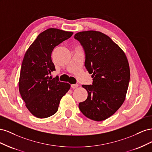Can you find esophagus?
Here are the masks:
<instances>
[{
    "label": "esophagus",
    "instance_id": "obj_1",
    "mask_svg": "<svg viewBox=\"0 0 152 152\" xmlns=\"http://www.w3.org/2000/svg\"><path fill=\"white\" fill-rule=\"evenodd\" d=\"M78 86H79V85H78V84H72V85L71 86L72 88H73V89L77 88V87H78Z\"/></svg>",
    "mask_w": 152,
    "mask_h": 152
}]
</instances>
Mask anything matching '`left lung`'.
Masks as SVG:
<instances>
[{"label": "left lung", "instance_id": "8db88e82", "mask_svg": "<svg viewBox=\"0 0 152 152\" xmlns=\"http://www.w3.org/2000/svg\"><path fill=\"white\" fill-rule=\"evenodd\" d=\"M74 38L84 49L85 66L93 80L92 85H82L88 95L79 103V109L91 120H106L126 99L130 80L127 57L117 44L100 31L78 32Z\"/></svg>", "mask_w": 152, "mask_h": 152}]
</instances>
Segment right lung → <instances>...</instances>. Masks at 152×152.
Segmentation results:
<instances>
[{"mask_svg":"<svg viewBox=\"0 0 152 152\" xmlns=\"http://www.w3.org/2000/svg\"><path fill=\"white\" fill-rule=\"evenodd\" d=\"M73 32L49 28L40 33L31 44L22 62L19 91L30 112L39 118L56 113L60 100L70 84L49 77L56 70L51 59L54 48L68 39Z\"/></svg>","mask_w":152,"mask_h":152,"instance_id":"add662e5","label":"right lung"}]
</instances>
